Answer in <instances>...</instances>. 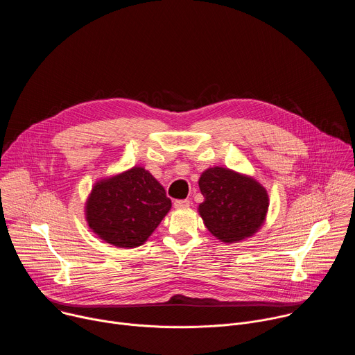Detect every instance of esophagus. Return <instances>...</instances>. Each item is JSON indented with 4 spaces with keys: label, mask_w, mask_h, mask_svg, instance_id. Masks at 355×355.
Returning a JSON list of instances; mask_svg holds the SVG:
<instances>
[{
    "label": "esophagus",
    "mask_w": 355,
    "mask_h": 355,
    "mask_svg": "<svg viewBox=\"0 0 355 355\" xmlns=\"http://www.w3.org/2000/svg\"><path fill=\"white\" fill-rule=\"evenodd\" d=\"M189 207V200L188 199H177L174 200V208L177 209H184Z\"/></svg>",
    "instance_id": "34e87169"
}]
</instances>
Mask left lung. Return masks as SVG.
Listing matches in <instances>:
<instances>
[{
    "label": "left lung",
    "instance_id": "obj_1",
    "mask_svg": "<svg viewBox=\"0 0 355 355\" xmlns=\"http://www.w3.org/2000/svg\"><path fill=\"white\" fill-rule=\"evenodd\" d=\"M198 184L205 198L198 212L218 240L237 243L264 225L270 199L256 178L216 166L202 173Z\"/></svg>",
    "mask_w": 355,
    "mask_h": 355
}]
</instances>
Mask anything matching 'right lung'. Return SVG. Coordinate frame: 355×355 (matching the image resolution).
I'll list each match as a JSON object with an SVG mask.
<instances>
[{
    "label": "right lung",
    "instance_id": "add662e5",
    "mask_svg": "<svg viewBox=\"0 0 355 355\" xmlns=\"http://www.w3.org/2000/svg\"><path fill=\"white\" fill-rule=\"evenodd\" d=\"M171 209L163 185L135 166L98 180L85 200L88 227L105 243L135 248L146 243Z\"/></svg>",
    "mask_w": 355,
    "mask_h": 355
}]
</instances>
